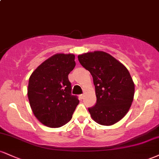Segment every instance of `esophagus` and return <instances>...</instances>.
<instances>
[{
	"instance_id": "esophagus-1",
	"label": "esophagus",
	"mask_w": 159,
	"mask_h": 159,
	"mask_svg": "<svg viewBox=\"0 0 159 159\" xmlns=\"http://www.w3.org/2000/svg\"><path fill=\"white\" fill-rule=\"evenodd\" d=\"M79 97L81 99H83V98H84V94H81V95H79Z\"/></svg>"
}]
</instances>
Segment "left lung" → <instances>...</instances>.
Listing matches in <instances>:
<instances>
[{"label":"left lung","instance_id":"8db88e82","mask_svg":"<svg viewBox=\"0 0 159 159\" xmlns=\"http://www.w3.org/2000/svg\"><path fill=\"white\" fill-rule=\"evenodd\" d=\"M79 63L93 79L96 102L88 111L93 120L103 125L117 123L130 108L134 84L128 69L104 52L78 55Z\"/></svg>","mask_w":159,"mask_h":159}]
</instances>
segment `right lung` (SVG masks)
Here are the masks:
<instances>
[{
	"label": "right lung",
	"mask_w": 159,
	"mask_h": 159,
	"mask_svg": "<svg viewBox=\"0 0 159 159\" xmlns=\"http://www.w3.org/2000/svg\"><path fill=\"white\" fill-rule=\"evenodd\" d=\"M75 66V55L57 54L39 65L29 78L27 96L34 115L51 128L63 126L72 119L79 103L72 95L68 75Z\"/></svg>",
	"instance_id": "add662e5"
}]
</instances>
